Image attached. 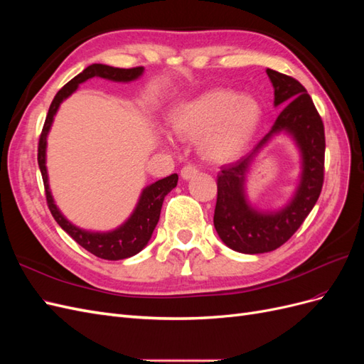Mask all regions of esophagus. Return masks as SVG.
<instances>
[{"mask_svg":"<svg viewBox=\"0 0 364 364\" xmlns=\"http://www.w3.org/2000/svg\"><path fill=\"white\" fill-rule=\"evenodd\" d=\"M197 173H199V168H197L196 165H193V164L185 165V167L181 170V176H182V179H185V181L191 179L193 176H196Z\"/></svg>","mask_w":364,"mask_h":364,"instance_id":"obj_1","label":"esophagus"}]
</instances>
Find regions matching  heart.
<instances>
[{
	"label": "heart",
	"instance_id": "1",
	"mask_svg": "<svg viewBox=\"0 0 364 364\" xmlns=\"http://www.w3.org/2000/svg\"><path fill=\"white\" fill-rule=\"evenodd\" d=\"M261 106L228 87H213L181 103L170 126L183 139H198L202 156L223 164L240 156L259 126Z\"/></svg>",
	"mask_w": 364,
	"mask_h": 364
}]
</instances>
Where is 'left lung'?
<instances>
[{"mask_svg":"<svg viewBox=\"0 0 364 364\" xmlns=\"http://www.w3.org/2000/svg\"><path fill=\"white\" fill-rule=\"evenodd\" d=\"M274 87V106H284L269 134L247 156L225 165L217 176L214 226L232 250L264 253L282 246L311 213L323 186V121L305 87L290 75L267 68ZM289 131L303 151V178L292 202L278 213L264 215L250 208L244 197V178L255 153L278 131Z\"/></svg>","mask_w":364,"mask_h":364,"instance_id":"1","label":"left lung"}]
</instances>
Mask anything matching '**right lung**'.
I'll return each instance as SVG.
<instances>
[{
  "mask_svg": "<svg viewBox=\"0 0 364 364\" xmlns=\"http://www.w3.org/2000/svg\"><path fill=\"white\" fill-rule=\"evenodd\" d=\"M142 71H144L142 67L126 70V68H114V67H109V65H102V63L90 65V67L85 68L79 75H75L73 80H70L67 85H65L56 94V97L53 98L47 118H46V123H43L41 136H39L38 164L42 174L43 188H46V197H47V205L50 208V213L53 214L54 220H56L65 232L73 237L75 243H79L83 249L91 252L92 255L103 259H111V261L124 259V258L136 255L139 250L146 247L153 234V230H155L158 225L165 196H167L176 185H178V179H179L178 174H170L167 178L149 185L147 188L142 191L134 214L130 215V218L123 226H119L118 229L112 230V232H106V234L87 232V230L79 229L74 225H71L68 220L62 215L58 206L53 202V196L48 186L47 167H46L47 135L53 123V117L56 115L60 103L65 100V98L70 97L80 83L91 79V77H103V79L114 80V82H130V80L138 79V77L142 74Z\"/></svg>",
  "mask_w": 364,
  "mask_h": 364,
  "instance_id": "1",
  "label": "right lung"
}]
</instances>
